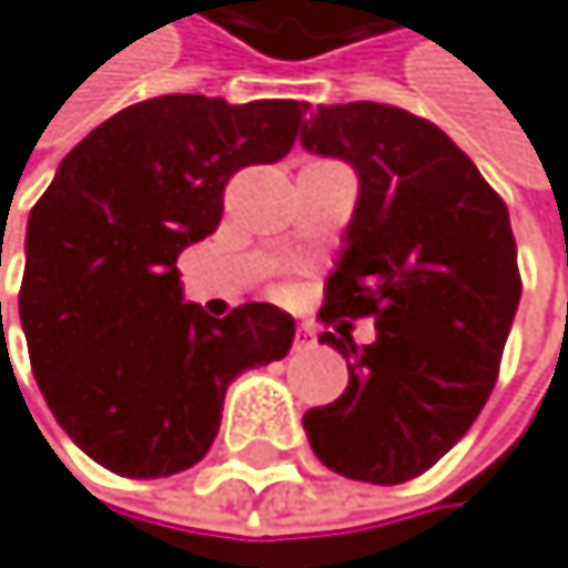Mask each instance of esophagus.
<instances>
[{"instance_id":"34e87169","label":"esophagus","mask_w":568,"mask_h":568,"mask_svg":"<svg viewBox=\"0 0 568 568\" xmlns=\"http://www.w3.org/2000/svg\"><path fill=\"white\" fill-rule=\"evenodd\" d=\"M311 345H315V328H311V325H297L294 348H311Z\"/></svg>"}]
</instances>
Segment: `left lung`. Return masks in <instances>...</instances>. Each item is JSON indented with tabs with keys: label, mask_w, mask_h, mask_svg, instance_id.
<instances>
[{
	"label": "left lung",
	"mask_w": 568,
	"mask_h": 568,
	"mask_svg": "<svg viewBox=\"0 0 568 568\" xmlns=\"http://www.w3.org/2000/svg\"><path fill=\"white\" fill-rule=\"evenodd\" d=\"M301 145L358 175L322 322L376 318L373 345L322 335L345 355L348 386L304 413V434L335 474L403 485L470 430L495 389L521 297L508 206L437 124L403 108L322 104Z\"/></svg>",
	"instance_id": "obj_1"
}]
</instances>
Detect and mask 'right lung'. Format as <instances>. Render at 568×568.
<instances>
[{"label": "right lung", "mask_w": 568, "mask_h": 568, "mask_svg": "<svg viewBox=\"0 0 568 568\" xmlns=\"http://www.w3.org/2000/svg\"><path fill=\"white\" fill-rule=\"evenodd\" d=\"M307 104L165 94L94 128L26 226L19 318L57 423L121 477H169L216 440L226 386L287 355L294 318L182 301L179 253L223 216L246 165L284 159Z\"/></svg>", "instance_id": "add662e5"}]
</instances>
